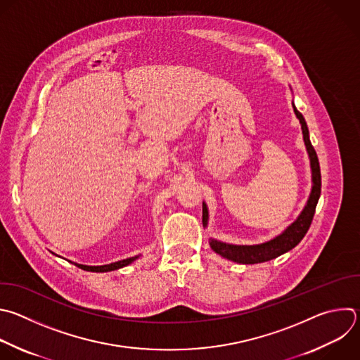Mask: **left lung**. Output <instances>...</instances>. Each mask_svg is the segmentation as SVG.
Returning <instances> with one entry per match:
<instances>
[{
	"label": "left lung",
	"mask_w": 360,
	"mask_h": 360,
	"mask_svg": "<svg viewBox=\"0 0 360 360\" xmlns=\"http://www.w3.org/2000/svg\"><path fill=\"white\" fill-rule=\"evenodd\" d=\"M292 108H294L297 118L300 120L302 136H304V143H305L309 162H311L312 189H311L309 198L307 200V205L294 223H291L281 234L276 236L274 238H271V240H269L266 243L253 245V246H237V245H229V243L214 240V238H210L209 245H210L212 250L230 262L240 263V264H257V263H264V262L273 260V259L290 252L291 249H294L302 240V237L307 234V231L311 226V221L315 214V207H316L318 199L321 196V169H319V161H318L316 153L309 141V131H308V127L305 123V118L297 110L294 103H292ZM207 217H209L207 206L203 202L202 221H203L205 227L207 226Z\"/></svg>",
	"instance_id": "obj_1"
}]
</instances>
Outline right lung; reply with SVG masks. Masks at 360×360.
Here are the masks:
<instances>
[{"instance_id": "add662e5", "label": "right lung", "mask_w": 360, "mask_h": 360, "mask_svg": "<svg viewBox=\"0 0 360 360\" xmlns=\"http://www.w3.org/2000/svg\"><path fill=\"white\" fill-rule=\"evenodd\" d=\"M139 257L140 256H134V257H130V259H124V260H120V262L110 263V264H104V266H84V264H77V263H73V264L77 266L82 270H86V271L107 273V271H112V270H118V269H122V267H126V266L131 264L134 260H137Z\"/></svg>"}]
</instances>
